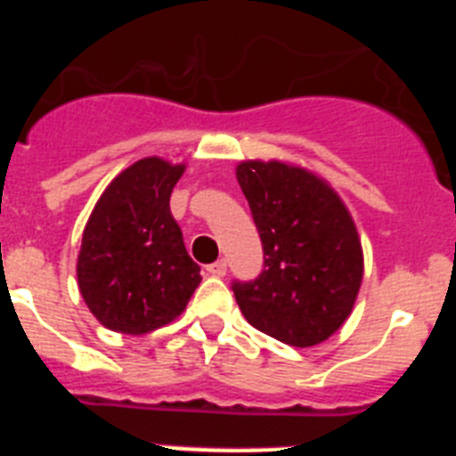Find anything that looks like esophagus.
Masks as SVG:
<instances>
[{"instance_id":"esophagus-1","label":"esophagus","mask_w":456,"mask_h":456,"mask_svg":"<svg viewBox=\"0 0 456 456\" xmlns=\"http://www.w3.org/2000/svg\"><path fill=\"white\" fill-rule=\"evenodd\" d=\"M225 269H228L225 260H216V263L208 265V273H212V276H225Z\"/></svg>"}]
</instances>
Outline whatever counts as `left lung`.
I'll use <instances>...</instances> for the list:
<instances>
[{
    "instance_id": "8db88e82",
    "label": "left lung",
    "mask_w": 456,
    "mask_h": 456,
    "mask_svg": "<svg viewBox=\"0 0 456 456\" xmlns=\"http://www.w3.org/2000/svg\"><path fill=\"white\" fill-rule=\"evenodd\" d=\"M237 183L263 241V272L232 281L247 322L292 347H313L345 324L363 281V251L347 208L313 173L241 162Z\"/></svg>"
}]
</instances>
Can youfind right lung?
<instances>
[{
    "label": "right lung",
    "instance_id": "right-lung-1",
    "mask_svg": "<svg viewBox=\"0 0 456 456\" xmlns=\"http://www.w3.org/2000/svg\"><path fill=\"white\" fill-rule=\"evenodd\" d=\"M183 171L159 157L139 159L104 189L84 228L79 292L111 331H155L175 320L199 288L200 267L168 208Z\"/></svg>",
    "mask_w": 456,
    "mask_h": 456
}]
</instances>
